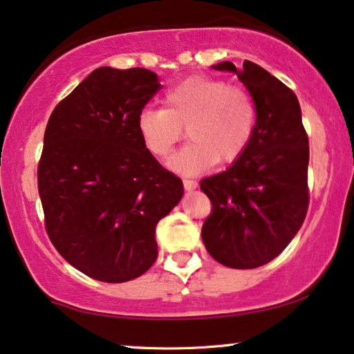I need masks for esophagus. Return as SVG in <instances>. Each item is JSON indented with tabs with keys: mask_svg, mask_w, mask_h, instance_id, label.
Here are the masks:
<instances>
[{
	"mask_svg": "<svg viewBox=\"0 0 354 354\" xmlns=\"http://www.w3.org/2000/svg\"><path fill=\"white\" fill-rule=\"evenodd\" d=\"M183 187H185V190H195L198 187V182L196 180H192V178H183Z\"/></svg>",
	"mask_w": 354,
	"mask_h": 354,
	"instance_id": "esophagus-1",
	"label": "esophagus"
}]
</instances>
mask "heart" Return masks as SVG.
<instances>
[{
	"instance_id": "heart-1",
	"label": "heart",
	"mask_w": 354,
	"mask_h": 354,
	"mask_svg": "<svg viewBox=\"0 0 354 354\" xmlns=\"http://www.w3.org/2000/svg\"><path fill=\"white\" fill-rule=\"evenodd\" d=\"M258 125V106L243 86L211 77H190L166 90L162 108H143L137 130L154 158H166L180 142L183 129L190 138L169 159L172 171L195 176L217 162L232 164L250 148Z\"/></svg>"
}]
</instances>
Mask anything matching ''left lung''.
<instances>
[{
	"instance_id": "left-lung-1",
	"label": "left lung",
	"mask_w": 354,
	"mask_h": 354,
	"mask_svg": "<svg viewBox=\"0 0 354 354\" xmlns=\"http://www.w3.org/2000/svg\"><path fill=\"white\" fill-rule=\"evenodd\" d=\"M212 69L236 74L258 106V125L243 156L200 183L212 205L203 243L227 268L254 269L277 258L306 217L308 135L297 95L277 77L251 61Z\"/></svg>"
}]
</instances>
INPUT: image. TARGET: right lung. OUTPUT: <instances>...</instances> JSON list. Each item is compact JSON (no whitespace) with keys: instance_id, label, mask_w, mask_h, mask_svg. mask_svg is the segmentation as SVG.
Wrapping results in <instances>:
<instances>
[{"instance_id":"add662e5","label":"right lung","mask_w":354,"mask_h":354,"mask_svg":"<svg viewBox=\"0 0 354 354\" xmlns=\"http://www.w3.org/2000/svg\"><path fill=\"white\" fill-rule=\"evenodd\" d=\"M161 90L143 67H100L56 106L38 162L46 234L62 258L101 282L137 279L158 258V222L182 180L147 151L137 115Z\"/></svg>"}]
</instances>
